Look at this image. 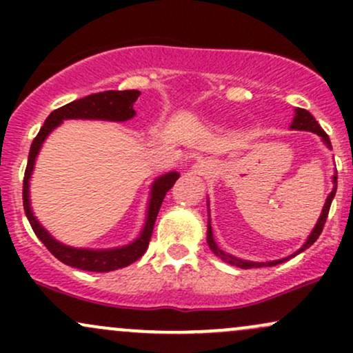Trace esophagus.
Here are the masks:
<instances>
[{"instance_id":"esophagus-1","label":"esophagus","mask_w":353,"mask_h":353,"mask_svg":"<svg viewBox=\"0 0 353 353\" xmlns=\"http://www.w3.org/2000/svg\"><path fill=\"white\" fill-rule=\"evenodd\" d=\"M194 169H196L197 174H205V172H208V165H205V163H197L196 165H194Z\"/></svg>"}]
</instances>
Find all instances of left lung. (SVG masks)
<instances>
[{"mask_svg": "<svg viewBox=\"0 0 353 353\" xmlns=\"http://www.w3.org/2000/svg\"><path fill=\"white\" fill-rule=\"evenodd\" d=\"M294 112H295V116L292 119V124H290V129H295V131H310V132H314V134H317L320 139H322V143L325 144L327 149H332L329 136L325 134V131L320 128L317 121H315V117L312 116L309 111H305V109H301V108H295ZM332 182H334V189H332V192L329 194V196H327V201H325V204H323L322 212H320L317 224H315V228L312 229L310 236L307 237V241L303 242V245L301 247V249L295 250L292 255H287V257H283V259H277V261H269V262H252V261H245V259H239V257H236V255H230L228 252H224L222 249H219L216 241H214V234H212V228H210V219H209V221H208V244L210 247V250H212V252L216 254L219 259H222L224 262H228V264H230V265L241 267V269H252V267H272V265L282 264V262H285V261H289V259L295 257L297 254H301L305 249H309V247L314 244L315 241H317L320 232H322L323 224H325L327 216H329V209H330L332 199L335 197V190H337V169H335L334 176H332ZM208 208H209V204H208ZM209 216H210V212H209Z\"/></svg>", "mask_w": 353, "mask_h": 353, "instance_id": "1", "label": "left lung"}]
</instances>
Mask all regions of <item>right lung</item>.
Wrapping results in <instances>:
<instances>
[{"label": "right lung", "instance_id": "obj_1", "mask_svg": "<svg viewBox=\"0 0 353 353\" xmlns=\"http://www.w3.org/2000/svg\"><path fill=\"white\" fill-rule=\"evenodd\" d=\"M141 96V91L131 89V91H104L98 94L86 96L78 101L66 104V106L56 109L44 121L43 128L39 129L38 136L34 137L31 144L30 156H28L26 172H24L23 181V205L24 214L30 221L31 228L39 241L48 247V250L54 255L63 264L76 267L81 270H89V272H111V270L123 269L128 267L137 259L143 257L148 250L149 241H151L154 222H156L157 212H159L161 204H163L165 192L172 188L174 182L179 179V172L171 171L163 174L157 179H154L149 192L148 210H145V222L141 229L139 236L129 244L121 247H112V249H83V247H71L56 241L54 237L48 232L46 229L39 224L36 219L33 209H31L30 201V179L33 174L36 157L41 151L43 143L46 137L54 131L58 125L66 119H94V121H112V123H124V121L132 119L136 116L134 103Z\"/></svg>", "mask_w": 353, "mask_h": 353}]
</instances>
